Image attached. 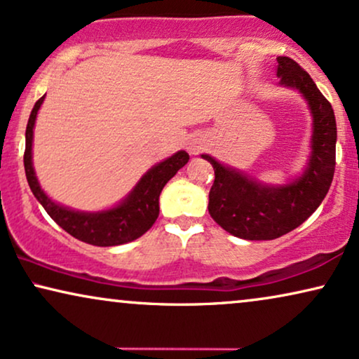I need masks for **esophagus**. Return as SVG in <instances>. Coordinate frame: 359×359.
<instances>
[{"mask_svg":"<svg viewBox=\"0 0 359 359\" xmlns=\"http://www.w3.org/2000/svg\"><path fill=\"white\" fill-rule=\"evenodd\" d=\"M203 148V142L199 138H191L188 142V151L191 155H198Z\"/></svg>","mask_w":359,"mask_h":359,"instance_id":"esophagus-1","label":"esophagus"}]
</instances>
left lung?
I'll return each instance as SVG.
<instances>
[{
	"mask_svg": "<svg viewBox=\"0 0 359 359\" xmlns=\"http://www.w3.org/2000/svg\"><path fill=\"white\" fill-rule=\"evenodd\" d=\"M280 86L297 88L313 117L311 155L305 173L283 186H267L201 155L214 168L209 214L229 234L248 241H272L299 227L322 204L332 186L337 156V122L332 104L313 79L290 57H277Z\"/></svg>",
	"mask_w": 359,
	"mask_h": 359,
	"instance_id": "1",
	"label": "left lung"
}]
</instances>
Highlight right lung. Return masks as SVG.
Returning a JSON list of instances; mask_svg holds the SVG:
<instances>
[{"label": "right lung", "instance_id": "obj_1", "mask_svg": "<svg viewBox=\"0 0 359 359\" xmlns=\"http://www.w3.org/2000/svg\"><path fill=\"white\" fill-rule=\"evenodd\" d=\"M44 97H41L34 104L26 127L25 171L32 194L37 201L43 204L46 212L64 231L79 241L99 245V248H110V245L127 244V242L138 239L155 224L158 214H160L158 199H160L161 189L178 173V170L188 163L189 155L181 150L153 166L150 171H147L142 176V180L138 181L132 193L118 206L100 212L72 211V209L50 201L46 196V193L37 183L34 168H32V128H34L37 110L43 104Z\"/></svg>", "mask_w": 359, "mask_h": 359}]
</instances>
